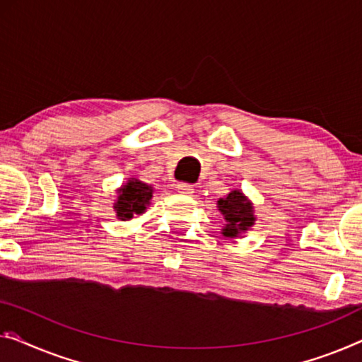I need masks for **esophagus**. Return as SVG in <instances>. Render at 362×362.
Segmentation results:
<instances>
[{
    "label": "esophagus",
    "instance_id": "34e87169",
    "mask_svg": "<svg viewBox=\"0 0 362 362\" xmlns=\"http://www.w3.org/2000/svg\"><path fill=\"white\" fill-rule=\"evenodd\" d=\"M177 192L181 194H186V196H191V194L194 192V187L191 185H186V182H180V185L176 186Z\"/></svg>",
    "mask_w": 362,
    "mask_h": 362
}]
</instances>
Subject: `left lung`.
<instances>
[{
  "instance_id": "8db88e82",
  "label": "left lung",
  "mask_w": 362,
  "mask_h": 362,
  "mask_svg": "<svg viewBox=\"0 0 362 362\" xmlns=\"http://www.w3.org/2000/svg\"><path fill=\"white\" fill-rule=\"evenodd\" d=\"M218 210L225 218V226L221 235L226 238H238L241 233H246L254 225V207L247 197L235 189L226 197L218 200Z\"/></svg>"
}]
</instances>
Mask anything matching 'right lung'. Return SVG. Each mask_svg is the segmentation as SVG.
I'll return each instance as SVG.
<instances>
[{
  "label": "right lung",
  "mask_w": 362,
  "mask_h": 362,
  "mask_svg": "<svg viewBox=\"0 0 362 362\" xmlns=\"http://www.w3.org/2000/svg\"><path fill=\"white\" fill-rule=\"evenodd\" d=\"M153 189L146 182L129 177L126 185L118 189V199L115 202V212L119 220H131L132 216L146 212L147 205L152 199Z\"/></svg>",
  "instance_id": "add662e5"
}]
</instances>
